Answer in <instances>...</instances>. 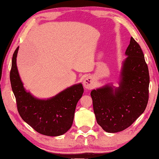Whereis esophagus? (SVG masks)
Listing matches in <instances>:
<instances>
[{
  "mask_svg": "<svg viewBox=\"0 0 159 159\" xmlns=\"http://www.w3.org/2000/svg\"><path fill=\"white\" fill-rule=\"evenodd\" d=\"M83 85L85 89H92L94 85V82L92 78L90 76L85 78V80H83Z\"/></svg>",
  "mask_w": 159,
  "mask_h": 159,
  "instance_id": "esophagus-1",
  "label": "esophagus"
}]
</instances>
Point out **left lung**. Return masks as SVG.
Returning <instances> with one entry per match:
<instances>
[{
	"mask_svg": "<svg viewBox=\"0 0 159 159\" xmlns=\"http://www.w3.org/2000/svg\"><path fill=\"white\" fill-rule=\"evenodd\" d=\"M119 87L106 85L91 92L97 123L107 133L129 127L142 114L149 99L150 76L142 50L133 38L126 50Z\"/></svg>",
	"mask_w": 159,
	"mask_h": 159,
	"instance_id": "left-lung-1",
	"label": "left lung"
}]
</instances>
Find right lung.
Wrapping results in <instances>:
<instances>
[{"label": "right lung", "mask_w": 159, "mask_h": 159, "mask_svg": "<svg viewBox=\"0 0 159 159\" xmlns=\"http://www.w3.org/2000/svg\"><path fill=\"white\" fill-rule=\"evenodd\" d=\"M18 48L13 55L10 81L20 116L40 134L61 135L72 125L76 104L84 92L82 84L68 87L50 99L35 98L26 92L20 80L16 66Z\"/></svg>", "instance_id": "add662e5"}]
</instances>
